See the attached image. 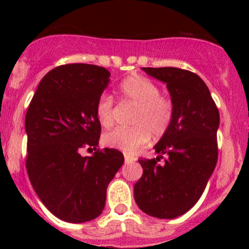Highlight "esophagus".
Instances as JSON below:
<instances>
[{"label": "esophagus", "mask_w": 249, "mask_h": 249, "mask_svg": "<svg viewBox=\"0 0 249 249\" xmlns=\"http://www.w3.org/2000/svg\"><path fill=\"white\" fill-rule=\"evenodd\" d=\"M136 160V158L131 155H124V162L126 163H133Z\"/></svg>", "instance_id": "obj_1"}]
</instances>
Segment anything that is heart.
<instances>
[{"mask_svg":"<svg viewBox=\"0 0 249 249\" xmlns=\"http://www.w3.org/2000/svg\"><path fill=\"white\" fill-rule=\"evenodd\" d=\"M120 93L123 103L135 106L128 128H116L103 136V143L109 148L132 153L147 144L152 137L162 138L172 126L175 102L160 94V86L141 74H132L121 82ZM96 116L103 127L114 123L116 105L111 94L102 93L96 102Z\"/></svg>","mask_w":249,"mask_h":249,"instance_id":"1","label":"heart"}]
</instances>
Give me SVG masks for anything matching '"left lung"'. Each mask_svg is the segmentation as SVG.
<instances>
[{"instance_id":"1","label":"left lung","mask_w":249,"mask_h":249,"mask_svg":"<svg viewBox=\"0 0 249 249\" xmlns=\"http://www.w3.org/2000/svg\"><path fill=\"white\" fill-rule=\"evenodd\" d=\"M142 70L167 83L175 118L155 146L160 156L138 160L143 175L135 184V201L152 217L176 218L198 202L217 164L219 112L206 83L193 72L177 67Z\"/></svg>"}]
</instances>
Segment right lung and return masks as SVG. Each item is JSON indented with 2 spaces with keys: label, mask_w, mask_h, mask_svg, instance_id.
I'll return each mask as SVG.
<instances>
[{
  "label": "right lung",
  "mask_w": 249,
  "mask_h": 249,
  "mask_svg": "<svg viewBox=\"0 0 249 249\" xmlns=\"http://www.w3.org/2000/svg\"><path fill=\"white\" fill-rule=\"evenodd\" d=\"M109 82L105 67L68 63L48 72L26 113V168L42 203L70 223L102 213L106 191L124 162L123 153L98 147L101 123L96 102ZM82 148L93 156L82 158Z\"/></svg>",
  "instance_id": "obj_1"
}]
</instances>
